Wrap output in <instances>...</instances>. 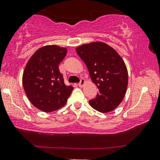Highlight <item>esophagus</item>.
I'll return each mask as SVG.
<instances>
[{"label":"esophagus","mask_w":160,"mask_h":160,"mask_svg":"<svg viewBox=\"0 0 160 160\" xmlns=\"http://www.w3.org/2000/svg\"><path fill=\"white\" fill-rule=\"evenodd\" d=\"M85 80L83 79V78H81L80 82L78 83V85H79V87H83V85H85Z\"/></svg>","instance_id":"esophagus-1"}]
</instances>
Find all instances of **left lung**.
<instances>
[{
  "instance_id": "left-lung-1",
  "label": "left lung",
  "mask_w": 160,
  "mask_h": 160,
  "mask_svg": "<svg viewBox=\"0 0 160 160\" xmlns=\"http://www.w3.org/2000/svg\"><path fill=\"white\" fill-rule=\"evenodd\" d=\"M76 52L99 90L95 98L89 101L90 105L101 113L113 111L123 101L127 89L128 71L124 62L115 49L101 42L83 44Z\"/></svg>"
}]
</instances>
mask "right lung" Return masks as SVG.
Masks as SVG:
<instances>
[{
    "label": "right lung",
    "mask_w": 160,
    "mask_h": 160,
    "mask_svg": "<svg viewBox=\"0 0 160 160\" xmlns=\"http://www.w3.org/2000/svg\"><path fill=\"white\" fill-rule=\"evenodd\" d=\"M66 48L47 45L31 57L23 74V86L31 103L39 110L52 112L64 106L73 87L66 85L59 64L66 56Z\"/></svg>",
    "instance_id": "obj_1"
}]
</instances>
